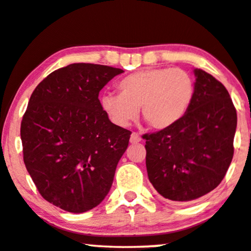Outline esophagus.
<instances>
[{"mask_svg":"<svg viewBox=\"0 0 251 251\" xmlns=\"http://www.w3.org/2000/svg\"><path fill=\"white\" fill-rule=\"evenodd\" d=\"M140 141H141V136H140L138 133H132L131 139H129V142L133 143V145H135V143H139Z\"/></svg>","mask_w":251,"mask_h":251,"instance_id":"esophagus-1","label":"esophagus"}]
</instances>
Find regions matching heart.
<instances>
[{
    "mask_svg": "<svg viewBox=\"0 0 251 251\" xmlns=\"http://www.w3.org/2000/svg\"><path fill=\"white\" fill-rule=\"evenodd\" d=\"M119 95L105 93L100 103L117 126L127 127L138 118L139 108L149 127H172L188 111L195 94V81L182 69L149 68L131 73L118 83Z\"/></svg>",
    "mask_w": 251,
    "mask_h": 251,
    "instance_id": "1",
    "label": "heart"
}]
</instances>
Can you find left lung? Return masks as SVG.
<instances>
[{
	"mask_svg": "<svg viewBox=\"0 0 251 251\" xmlns=\"http://www.w3.org/2000/svg\"><path fill=\"white\" fill-rule=\"evenodd\" d=\"M195 94L172 127L145 134L146 166L153 188L178 203L205 195L222 182L232 162L236 110L225 86L194 69Z\"/></svg>",
	"mask_w": 251,
	"mask_h": 251,
	"instance_id": "left-lung-1",
	"label": "left lung"
}]
</instances>
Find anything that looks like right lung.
<instances>
[{"label":"right lung","mask_w":251,"mask_h":251,"mask_svg":"<svg viewBox=\"0 0 251 251\" xmlns=\"http://www.w3.org/2000/svg\"><path fill=\"white\" fill-rule=\"evenodd\" d=\"M122 69L75 63L36 86L22 120L24 163L46 201L81 213L112 186L131 132L110 122L100 91Z\"/></svg>","instance_id":"right-lung-1"}]
</instances>
